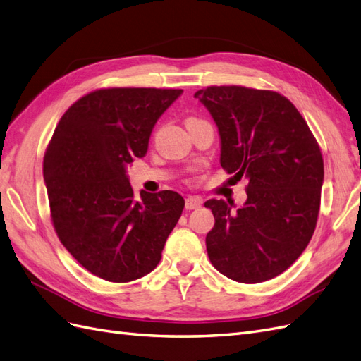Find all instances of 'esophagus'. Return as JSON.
<instances>
[{"label": "esophagus", "instance_id": "obj_1", "mask_svg": "<svg viewBox=\"0 0 361 361\" xmlns=\"http://www.w3.org/2000/svg\"><path fill=\"white\" fill-rule=\"evenodd\" d=\"M201 204H202V200L200 197H188L186 201H184V206H186L188 210L200 209Z\"/></svg>", "mask_w": 361, "mask_h": 361}]
</instances>
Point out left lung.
<instances>
[{"label":"left lung","instance_id":"left-lung-1","mask_svg":"<svg viewBox=\"0 0 361 361\" xmlns=\"http://www.w3.org/2000/svg\"><path fill=\"white\" fill-rule=\"evenodd\" d=\"M195 97L221 137V166L248 178L247 201L209 200L215 216L206 236L212 265L228 279L257 283L283 273L317 224L323 157L308 123L285 96L241 85L207 87Z\"/></svg>","mask_w":361,"mask_h":361}]
</instances>
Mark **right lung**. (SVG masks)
Wrapping results in <instances>:
<instances>
[{"label": "right lung", "mask_w": 361, "mask_h": 361, "mask_svg": "<svg viewBox=\"0 0 361 361\" xmlns=\"http://www.w3.org/2000/svg\"><path fill=\"white\" fill-rule=\"evenodd\" d=\"M183 92L173 88H100L73 104L44 155L51 223L75 259L102 279L131 282L151 273L178 223L173 190L140 192L126 166L143 157L159 117Z\"/></svg>", "instance_id": "1"}]
</instances>
